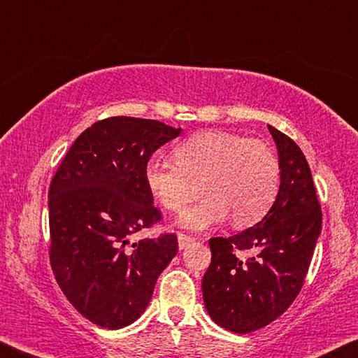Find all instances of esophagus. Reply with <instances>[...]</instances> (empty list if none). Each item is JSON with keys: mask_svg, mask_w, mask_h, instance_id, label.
Masks as SVG:
<instances>
[{"mask_svg": "<svg viewBox=\"0 0 358 358\" xmlns=\"http://www.w3.org/2000/svg\"><path fill=\"white\" fill-rule=\"evenodd\" d=\"M194 241H196V238L191 237V235L183 234V232H178V246H180V250H185V248H187L191 243H194Z\"/></svg>", "mask_w": 358, "mask_h": 358, "instance_id": "34e87169", "label": "esophagus"}]
</instances>
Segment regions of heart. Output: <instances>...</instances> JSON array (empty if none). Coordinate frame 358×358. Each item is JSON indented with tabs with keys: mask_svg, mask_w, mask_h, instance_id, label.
<instances>
[{
	"mask_svg": "<svg viewBox=\"0 0 358 358\" xmlns=\"http://www.w3.org/2000/svg\"><path fill=\"white\" fill-rule=\"evenodd\" d=\"M173 161L150 157L145 183L155 201L181 211L202 185L203 201L186 210L180 224L202 230L227 216L235 227H251L270 213L280 192L281 167L268 145L226 131H205L173 148Z\"/></svg>",
	"mask_w": 358,
	"mask_h": 358,
	"instance_id": "b5f03b06",
	"label": "heart"
}]
</instances>
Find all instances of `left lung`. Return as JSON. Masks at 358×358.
Listing matches in <instances>:
<instances>
[{
    "label": "left lung",
    "instance_id": "obj_1",
    "mask_svg": "<svg viewBox=\"0 0 358 358\" xmlns=\"http://www.w3.org/2000/svg\"><path fill=\"white\" fill-rule=\"evenodd\" d=\"M280 155L281 185L270 213L229 238H210L211 262L202 280L205 308L222 329L251 333L292 305L310 268L322 211L303 151L268 126ZM238 250L255 254L241 261Z\"/></svg>",
    "mask_w": 358,
    "mask_h": 358
}]
</instances>
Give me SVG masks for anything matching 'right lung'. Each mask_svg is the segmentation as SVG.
Segmentation results:
<instances>
[{"label": "right lung", "mask_w": 358, "mask_h": 358, "mask_svg": "<svg viewBox=\"0 0 358 358\" xmlns=\"http://www.w3.org/2000/svg\"><path fill=\"white\" fill-rule=\"evenodd\" d=\"M180 131L157 120H99L76 138L50 181L53 275L72 306L102 329L141 317L157 276L178 251L175 234L132 238L162 221L145 166Z\"/></svg>", "instance_id": "obj_1"}]
</instances>
